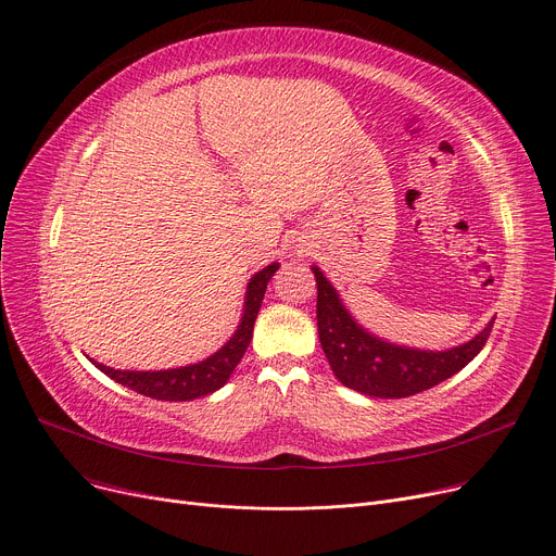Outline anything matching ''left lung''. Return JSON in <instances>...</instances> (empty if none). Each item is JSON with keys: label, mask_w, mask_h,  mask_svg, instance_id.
Returning a JSON list of instances; mask_svg holds the SVG:
<instances>
[{"label": "left lung", "mask_w": 556, "mask_h": 556, "mask_svg": "<svg viewBox=\"0 0 556 556\" xmlns=\"http://www.w3.org/2000/svg\"><path fill=\"white\" fill-rule=\"evenodd\" d=\"M317 333L323 352L344 388L374 399H405L440 386L469 365L484 346L493 319L469 342L426 352L369 333L342 304L338 290L317 266Z\"/></svg>", "instance_id": "obj_1"}]
</instances>
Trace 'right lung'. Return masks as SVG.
Returning <instances> with one entry per match:
<instances>
[{
	"label": "right lung",
	"instance_id": "obj_1",
	"mask_svg": "<svg viewBox=\"0 0 556 556\" xmlns=\"http://www.w3.org/2000/svg\"><path fill=\"white\" fill-rule=\"evenodd\" d=\"M277 270H279V263H270V266L258 270L248 281L241 323H239L237 331H233V336L210 358L187 365V367H173V369H160V371L112 369L101 363H94L92 358L90 361L105 376H110L112 381L135 390L137 394L151 396L157 401H191L198 396H207V394L220 390L229 381L231 371L237 369V365L241 363L245 349L252 340L254 319L258 315L263 295H266L268 281L273 279V275Z\"/></svg>",
	"mask_w": 556,
	"mask_h": 556
}]
</instances>
